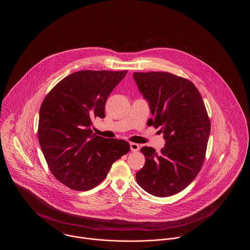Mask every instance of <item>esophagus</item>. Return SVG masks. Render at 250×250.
Returning a JSON list of instances; mask_svg holds the SVG:
<instances>
[{
	"label": "esophagus",
	"instance_id": "esophagus-1",
	"mask_svg": "<svg viewBox=\"0 0 250 250\" xmlns=\"http://www.w3.org/2000/svg\"><path fill=\"white\" fill-rule=\"evenodd\" d=\"M130 149L132 152H138L140 150V145L138 143H131Z\"/></svg>",
	"mask_w": 250,
	"mask_h": 250
}]
</instances>
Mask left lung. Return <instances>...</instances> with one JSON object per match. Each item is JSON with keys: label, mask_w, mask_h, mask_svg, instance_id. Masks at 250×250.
Returning a JSON list of instances; mask_svg holds the SVG:
<instances>
[{"label": "left lung", "mask_w": 250, "mask_h": 250, "mask_svg": "<svg viewBox=\"0 0 250 250\" xmlns=\"http://www.w3.org/2000/svg\"><path fill=\"white\" fill-rule=\"evenodd\" d=\"M133 78L147 100L165 146L160 154L144 146L145 164L136 174L141 188L155 197L185 189L201 170L211 124L202 95L189 81L167 72H136Z\"/></svg>", "instance_id": "obj_1"}]
</instances>
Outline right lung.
Masks as SVG:
<instances>
[{
  "label": "right lung",
  "instance_id": "obj_1",
  "mask_svg": "<svg viewBox=\"0 0 250 250\" xmlns=\"http://www.w3.org/2000/svg\"><path fill=\"white\" fill-rule=\"evenodd\" d=\"M127 71L75 72L45 97L38 141L54 177L73 190L94 188L130 150L124 140L93 134L92 120L105 117L108 95Z\"/></svg>",
  "mask_w": 250,
  "mask_h": 250
}]
</instances>
